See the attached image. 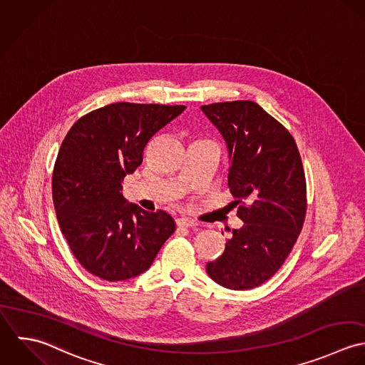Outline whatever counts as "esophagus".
I'll return each mask as SVG.
<instances>
[{"label":"esophagus","mask_w":365,"mask_h":365,"mask_svg":"<svg viewBox=\"0 0 365 365\" xmlns=\"http://www.w3.org/2000/svg\"><path fill=\"white\" fill-rule=\"evenodd\" d=\"M176 225L178 227H195L196 221L187 219V217H180V219H176Z\"/></svg>","instance_id":"obj_1"}]
</instances>
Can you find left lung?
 <instances>
[{
	"instance_id": "8db88e82",
	"label": "left lung",
	"mask_w": 365,
	"mask_h": 365,
	"mask_svg": "<svg viewBox=\"0 0 365 365\" xmlns=\"http://www.w3.org/2000/svg\"><path fill=\"white\" fill-rule=\"evenodd\" d=\"M200 108L225 141L228 186L244 222L232 228L224 252L206 269L227 289H252L275 275L300 234L306 216L302 159L289 131L257 103Z\"/></svg>"
}]
</instances>
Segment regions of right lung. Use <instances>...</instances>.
<instances>
[{"label": "right lung", "instance_id": "right-lung-1", "mask_svg": "<svg viewBox=\"0 0 365 365\" xmlns=\"http://www.w3.org/2000/svg\"><path fill=\"white\" fill-rule=\"evenodd\" d=\"M185 106L115 103L77 120L59 149L52 195L61 230L76 259L108 282L145 272L175 221L128 203L121 190L143 163L148 141Z\"/></svg>", "mask_w": 365, "mask_h": 365}]
</instances>
